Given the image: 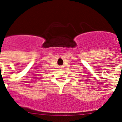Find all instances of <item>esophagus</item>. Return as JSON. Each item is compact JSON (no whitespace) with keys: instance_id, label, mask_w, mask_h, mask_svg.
<instances>
[{"instance_id":"34e87169","label":"esophagus","mask_w":122,"mask_h":122,"mask_svg":"<svg viewBox=\"0 0 122 122\" xmlns=\"http://www.w3.org/2000/svg\"><path fill=\"white\" fill-rule=\"evenodd\" d=\"M63 66H59V69H60V70H61V69H62L63 68Z\"/></svg>"}]
</instances>
